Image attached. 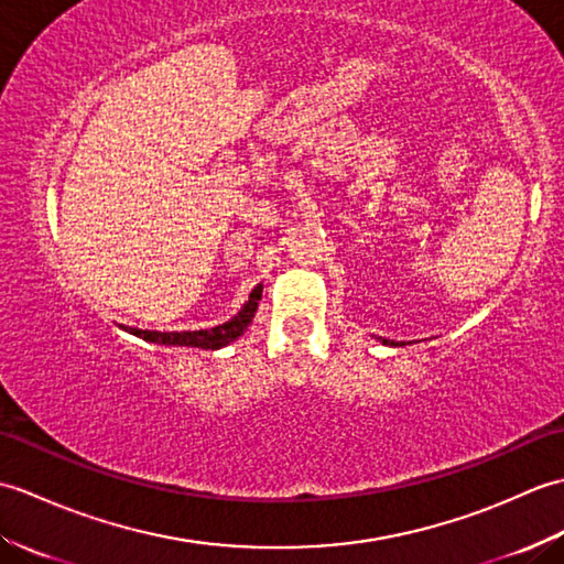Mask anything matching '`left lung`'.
Wrapping results in <instances>:
<instances>
[{
  "instance_id": "left-lung-1",
  "label": "left lung",
  "mask_w": 564,
  "mask_h": 564,
  "mask_svg": "<svg viewBox=\"0 0 564 564\" xmlns=\"http://www.w3.org/2000/svg\"><path fill=\"white\" fill-rule=\"evenodd\" d=\"M380 339V337H378ZM386 346H404V341H394V339H380Z\"/></svg>"
}]
</instances>
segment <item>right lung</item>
I'll list each match as a JSON object with an SVG mask.
<instances>
[{
    "label": "right lung",
    "mask_w": 564,
    "mask_h": 564,
    "mask_svg": "<svg viewBox=\"0 0 564 564\" xmlns=\"http://www.w3.org/2000/svg\"><path fill=\"white\" fill-rule=\"evenodd\" d=\"M263 285L259 283L254 291L249 293V301L242 305V310L232 317L223 322V325L213 329H198V332H150V329H135V327H123L126 332L135 334V337L152 341V344H164V346H196V349H223V346L232 344L235 339L242 337L251 319L257 315V307L261 301Z\"/></svg>",
    "instance_id": "right-lung-1"
}]
</instances>
